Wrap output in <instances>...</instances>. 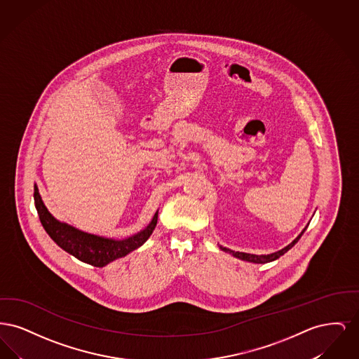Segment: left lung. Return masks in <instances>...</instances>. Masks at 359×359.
Here are the masks:
<instances>
[{
  "instance_id": "1",
  "label": "left lung",
  "mask_w": 359,
  "mask_h": 359,
  "mask_svg": "<svg viewBox=\"0 0 359 359\" xmlns=\"http://www.w3.org/2000/svg\"><path fill=\"white\" fill-rule=\"evenodd\" d=\"M306 230V229H304ZM304 230L302 231V234L297 237L296 239H293L292 242H290L288 246H285L284 249H281V250H278V252H276V253H272V255H266V256H257V255H249V253H242V252H234V250H230V249H227V248H223V246H219L221 249H222L223 252H226V253H230V255H233L234 257H237L239 259H243V261H249V262H255V264H266V262H271V261H274V259H277V258H280V257L283 256V255H285L290 249H292L294 245H296V242L300 239V237L303 236V233H304Z\"/></svg>"
}]
</instances>
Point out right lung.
Returning <instances> with one entry per match:
<instances>
[{"mask_svg":"<svg viewBox=\"0 0 359 359\" xmlns=\"http://www.w3.org/2000/svg\"><path fill=\"white\" fill-rule=\"evenodd\" d=\"M34 198L40 222L48 233V236L69 255L98 268H102L109 262L136 250L137 248H140L147 239L151 237L157 224V212H156L152 222L149 223L142 231L137 233L129 238L122 239V241L102 238L98 236L79 231L67 223L56 221L43 203L36 186H34Z\"/></svg>","mask_w":359,"mask_h":359,"instance_id":"1","label":"right lung"}]
</instances>
